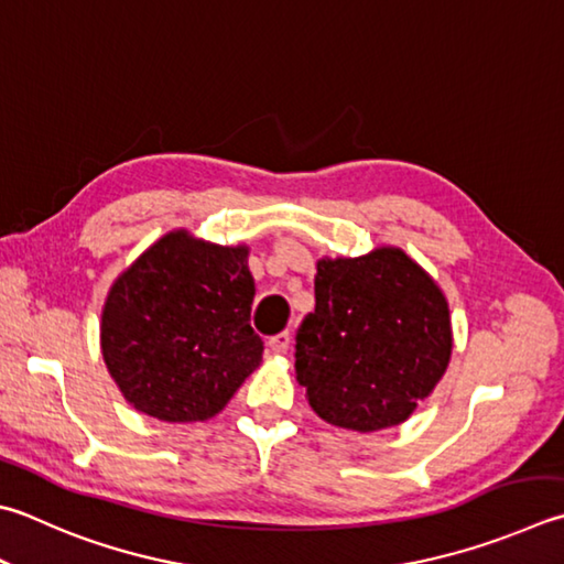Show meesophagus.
<instances>
[{"instance_id": "1", "label": "esophagus", "mask_w": 564, "mask_h": 564, "mask_svg": "<svg viewBox=\"0 0 564 564\" xmlns=\"http://www.w3.org/2000/svg\"><path fill=\"white\" fill-rule=\"evenodd\" d=\"M290 341H292L290 332H282L278 336H272L270 341H268V346H270L272 354H286V348H290Z\"/></svg>"}]
</instances>
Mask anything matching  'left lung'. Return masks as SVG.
Wrapping results in <instances>:
<instances>
[{"label":"left lung","mask_w":564,"mask_h":564,"mask_svg":"<svg viewBox=\"0 0 564 564\" xmlns=\"http://www.w3.org/2000/svg\"><path fill=\"white\" fill-rule=\"evenodd\" d=\"M314 296L294 346L312 410L354 432L405 422L449 366L452 322L440 284L388 246L318 260Z\"/></svg>","instance_id":"left-lung-1"}]
</instances>
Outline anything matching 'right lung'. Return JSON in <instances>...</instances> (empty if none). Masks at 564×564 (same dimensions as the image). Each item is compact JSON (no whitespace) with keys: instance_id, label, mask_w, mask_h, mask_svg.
Masks as SVG:
<instances>
[{"instance_id":"add662e5","label":"right lung","mask_w":564,"mask_h":564,"mask_svg":"<svg viewBox=\"0 0 564 564\" xmlns=\"http://www.w3.org/2000/svg\"><path fill=\"white\" fill-rule=\"evenodd\" d=\"M248 252L172 230L112 282L100 348L134 410L164 422L210 420L260 366Z\"/></svg>"}]
</instances>
